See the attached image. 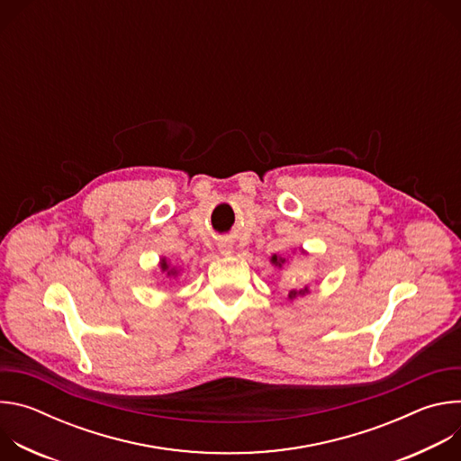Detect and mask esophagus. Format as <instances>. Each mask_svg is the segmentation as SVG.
I'll use <instances>...</instances> for the list:
<instances>
[{
    "instance_id": "1",
    "label": "esophagus",
    "mask_w": 461,
    "mask_h": 461,
    "mask_svg": "<svg viewBox=\"0 0 461 461\" xmlns=\"http://www.w3.org/2000/svg\"><path fill=\"white\" fill-rule=\"evenodd\" d=\"M219 251H221L222 255H231V253H233V246H231L228 240H222V242L219 244Z\"/></svg>"
}]
</instances>
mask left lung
I'll use <instances>...</instances> for the list:
<instances>
[{
    "mask_svg": "<svg viewBox=\"0 0 461 461\" xmlns=\"http://www.w3.org/2000/svg\"><path fill=\"white\" fill-rule=\"evenodd\" d=\"M299 251L303 253V255H306V249H303V248H299ZM270 262L274 267H277V268H283V265L286 262V258L285 257H281V255H277V253H274L272 257H270ZM310 294V286L306 285L304 288H301V290H290L288 292V295H286V301L288 303H294V301H297L299 297H304V295H308Z\"/></svg>",
    "mask_w": 461,
    "mask_h": 461,
    "instance_id": "1",
    "label": "left lung"
}]
</instances>
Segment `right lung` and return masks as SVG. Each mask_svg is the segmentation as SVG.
<instances>
[{"mask_svg": "<svg viewBox=\"0 0 461 461\" xmlns=\"http://www.w3.org/2000/svg\"><path fill=\"white\" fill-rule=\"evenodd\" d=\"M158 267H160V272L164 274V277H166V279H169V281H176V279H178V276H180V272H182V268H180V267L171 265V262H169L166 257H162V258H160Z\"/></svg>", "mask_w": 461, "mask_h": 461, "instance_id": "right-lung-1", "label": "right lung"}]
</instances>
